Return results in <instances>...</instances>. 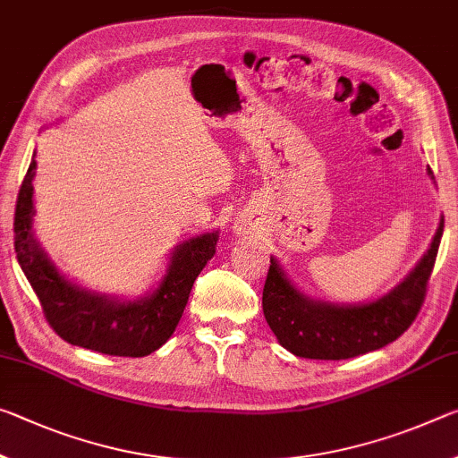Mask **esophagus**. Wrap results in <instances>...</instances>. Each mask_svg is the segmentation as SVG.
I'll return each mask as SVG.
<instances>
[{
	"instance_id": "esophagus-1",
	"label": "esophagus",
	"mask_w": 458,
	"mask_h": 458,
	"mask_svg": "<svg viewBox=\"0 0 458 458\" xmlns=\"http://www.w3.org/2000/svg\"><path fill=\"white\" fill-rule=\"evenodd\" d=\"M241 230H244V228H241Z\"/></svg>"
}]
</instances>
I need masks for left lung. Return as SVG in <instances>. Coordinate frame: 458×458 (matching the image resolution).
<instances>
[{
  "label": "left lung",
  "mask_w": 458,
  "mask_h": 458,
  "mask_svg": "<svg viewBox=\"0 0 458 458\" xmlns=\"http://www.w3.org/2000/svg\"><path fill=\"white\" fill-rule=\"evenodd\" d=\"M432 175V171L428 169ZM434 179V175H432ZM445 220L416 268L394 292L362 306H332L308 300L271 257L263 287V311L279 344L303 359L343 360L394 343L422 310Z\"/></svg>",
  "instance_id": "8db88e82"
}]
</instances>
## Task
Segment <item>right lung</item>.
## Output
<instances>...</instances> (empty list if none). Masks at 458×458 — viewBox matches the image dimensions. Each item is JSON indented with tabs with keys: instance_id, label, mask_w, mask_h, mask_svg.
Instances as JSON below:
<instances>
[{
	"instance_id": "obj_1",
	"label": "right lung",
	"mask_w": 458,
	"mask_h": 458,
	"mask_svg": "<svg viewBox=\"0 0 458 458\" xmlns=\"http://www.w3.org/2000/svg\"><path fill=\"white\" fill-rule=\"evenodd\" d=\"M34 169L32 157L13 214V249L48 326L69 344L112 357H147L155 352L175 332L193 281L214 257L217 234H201L179 244L161 287L148 297L118 301L89 293L61 277L32 238Z\"/></svg>"
}]
</instances>
